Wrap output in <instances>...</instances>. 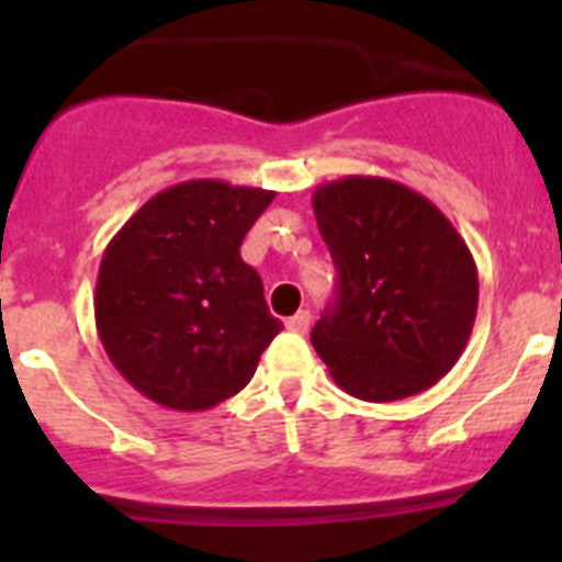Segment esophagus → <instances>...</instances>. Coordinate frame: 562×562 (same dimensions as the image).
I'll return each mask as SVG.
<instances>
[{"label":"esophagus","mask_w":562,"mask_h":562,"mask_svg":"<svg viewBox=\"0 0 562 562\" xmlns=\"http://www.w3.org/2000/svg\"><path fill=\"white\" fill-rule=\"evenodd\" d=\"M286 329L295 331V335H306V329H310V312H306V310L295 312V315L286 321Z\"/></svg>","instance_id":"esophagus-1"}]
</instances>
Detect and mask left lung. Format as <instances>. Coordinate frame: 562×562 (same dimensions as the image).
<instances>
[{"mask_svg":"<svg viewBox=\"0 0 562 562\" xmlns=\"http://www.w3.org/2000/svg\"><path fill=\"white\" fill-rule=\"evenodd\" d=\"M337 270V304L312 346L346 394L394 402L456 366L479 310V270L450 220L385 177H342L312 193Z\"/></svg>","mask_w":562,"mask_h":562,"instance_id":"left-lung-1","label":"left lung"}]
</instances>
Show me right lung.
Returning <instances> with one entry per match:
<instances>
[{"label": "right lung", "instance_id": "right-lung-1", "mask_svg": "<svg viewBox=\"0 0 562 562\" xmlns=\"http://www.w3.org/2000/svg\"><path fill=\"white\" fill-rule=\"evenodd\" d=\"M276 191L188 180L114 233L98 270L95 326L128 385L171 411L238 394L284 329L241 241Z\"/></svg>", "mask_w": 562, "mask_h": 562}]
</instances>
